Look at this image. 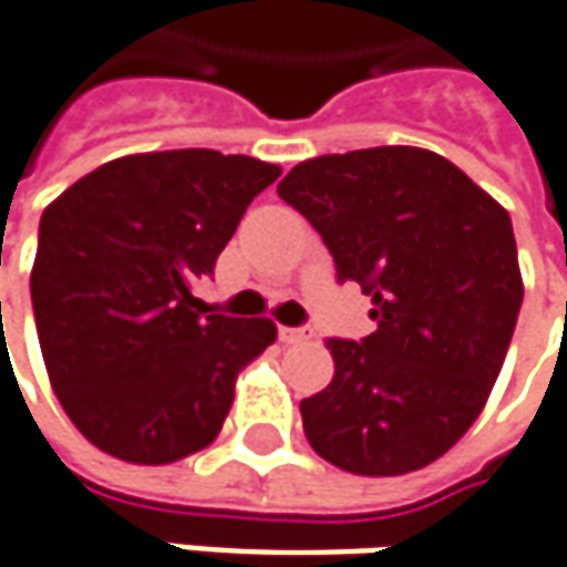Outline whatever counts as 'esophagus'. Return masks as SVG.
<instances>
[{
  "label": "esophagus",
  "instance_id": "1",
  "mask_svg": "<svg viewBox=\"0 0 567 567\" xmlns=\"http://www.w3.org/2000/svg\"><path fill=\"white\" fill-rule=\"evenodd\" d=\"M279 339L285 346H295V342H305L310 336L305 330H298V327H279Z\"/></svg>",
  "mask_w": 567,
  "mask_h": 567
}]
</instances>
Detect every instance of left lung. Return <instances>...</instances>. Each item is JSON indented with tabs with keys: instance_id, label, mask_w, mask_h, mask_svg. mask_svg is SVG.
Segmentation results:
<instances>
[{
	"instance_id": "1",
	"label": "left lung",
	"mask_w": 567,
	"mask_h": 567,
	"mask_svg": "<svg viewBox=\"0 0 567 567\" xmlns=\"http://www.w3.org/2000/svg\"><path fill=\"white\" fill-rule=\"evenodd\" d=\"M279 196L378 320L361 342L327 339L330 386L301 400L310 447L355 476L429 466L480 419L505 364L524 301L511 215L412 145L301 161Z\"/></svg>"
}]
</instances>
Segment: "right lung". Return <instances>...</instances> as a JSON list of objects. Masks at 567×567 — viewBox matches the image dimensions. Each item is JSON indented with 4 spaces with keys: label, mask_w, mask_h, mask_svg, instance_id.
<instances>
[{
    "label": "right lung",
    "mask_w": 567,
    "mask_h": 567,
    "mask_svg": "<svg viewBox=\"0 0 567 567\" xmlns=\"http://www.w3.org/2000/svg\"><path fill=\"white\" fill-rule=\"evenodd\" d=\"M279 164L212 148L101 164L40 218L31 301L72 425L104 454L164 466L209 447L237 374L276 342L269 317H221L193 285Z\"/></svg>",
    "instance_id": "add662e5"
}]
</instances>
